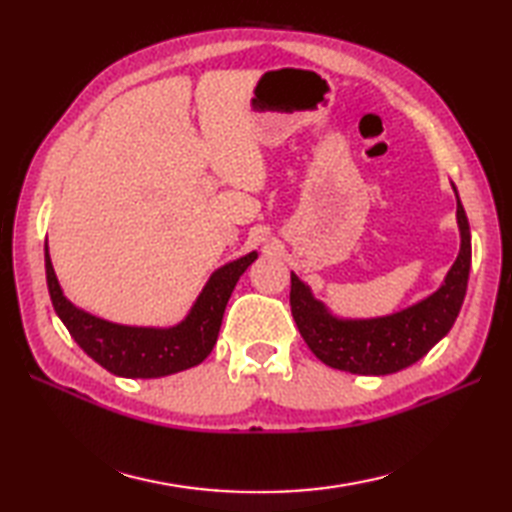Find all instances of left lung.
Segmentation results:
<instances>
[{"label": "left lung", "mask_w": 512, "mask_h": 512, "mask_svg": "<svg viewBox=\"0 0 512 512\" xmlns=\"http://www.w3.org/2000/svg\"><path fill=\"white\" fill-rule=\"evenodd\" d=\"M460 253L436 292L398 312L372 319H343L290 273V308L312 354L334 369L361 376L396 374L440 343L458 319L471 270V228L458 189Z\"/></svg>", "instance_id": "left-lung-1"}]
</instances>
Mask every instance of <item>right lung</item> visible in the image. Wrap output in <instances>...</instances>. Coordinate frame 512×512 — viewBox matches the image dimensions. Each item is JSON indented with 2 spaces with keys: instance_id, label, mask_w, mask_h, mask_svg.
Here are the masks:
<instances>
[{
  "instance_id": "obj_1",
  "label": "right lung",
  "mask_w": 512,
  "mask_h": 512,
  "mask_svg": "<svg viewBox=\"0 0 512 512\" xmlns=\"http://www.w3.org/2000/svg\"><path fill=\"white\" fill-rule=\"evenodd\" d=\"M43 257H46V281L54 312L59 314L81 350L116 376L160 378L200 365L211 354L220 334L226 303L231 299L237 279L257 259V250L217 268L193 301L187 317L169 328L112 323L74 306L63 295L59 279L54 275L48 239L43 246Z\"/></svg>"
}]
</instances>
